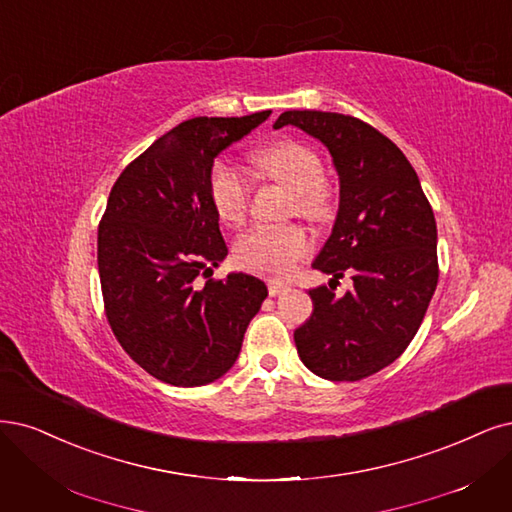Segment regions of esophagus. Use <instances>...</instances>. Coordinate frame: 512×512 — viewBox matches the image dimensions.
<instances>
[{
    "label": "esophagus",
    "mask_w": 512,
    "mask_h": 512,
    "mask_svg": "<svg viewBox=\"0 0 512 512\" xmlns=\"http://www.w3.org/2000/svg\"><path fill=\"white\" fill-rule=\"evenodd\" d=\"M267 288H269L271 296H277V294L288 290V284H284V281H279V279H269L267 281Z\"/></svg>",
    "instance_id": "1"
}]
</instances>
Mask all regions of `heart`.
<instances>
[{
	"label": "heart",
	"instance_id": "obj_1",
	"mask_svg": "<svg viewBox=\"0 0 512 512\" xmlns=\"http://www.w3.org/2000/svg\"><path fill=\"white\" fill-rule=\"evenodd\" d=\"M256 165L269 178L292 190L294 214L309 222H324L332 214V186L324 180L322 158L313 148L279 139L256 154ZM209 199L222 222L239 226L248 218L250 184L226 161L209 169ZM311 250L309 235L298 224H258L235 241V262L254 273L286 277L296 271Z\"/></svg>",
	"mask_w": 512,
	"mask_h": 512
}]
</instances>
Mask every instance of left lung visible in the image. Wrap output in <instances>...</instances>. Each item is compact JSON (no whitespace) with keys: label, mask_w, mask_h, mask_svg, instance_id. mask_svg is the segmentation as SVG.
<instances>
[{"label":"left lung","mask_w":512,"mask_h":512,"mask_svg":"<svg viewBox=\"0 0 512 512\" xmlns=\"http://www.w3.org/2000/svg\"><path fill=\"white\" fill-rule=\"evenodd\" d=\"M286 125L320 139L341 180L337 222L313 269L354 281L341 298L309 290L313 313L294 343L317 377L360 381L409 347L428 311L438 284L434 211L407 156L368 122L290 110L275 129Z\"/></svg>","instance_id":"1"}]
</instances>
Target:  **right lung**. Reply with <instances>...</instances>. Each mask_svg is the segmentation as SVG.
<instances>
[{"mask_svg": "<svg viewBox=\"0 0 512 512\" xmlns=\"http://www.w3.org/2000/svg\"><path fill=\"white\" fill-rule=\"evenodd\" d=\"M269 114L190 118L112 186L97 231L103 309L122 349L158 381L195 387L222 377L267 298L264 281L245 273L197 279L228 254L209 169Z\"/></svg>", "mask_w": 512, "mask_h": 512, "instance_id": "1", "label": "right lung"}]
</instances>
